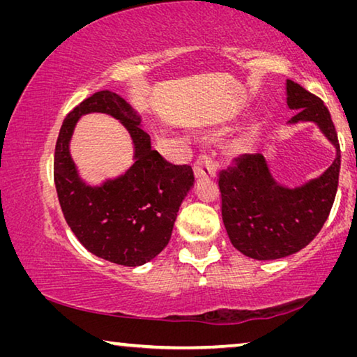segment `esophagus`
<instances>
[{"label": "esophagus", "instance_id": "1", "mask_svg": "<svg viewBox=\"0 0 357 357\" xmlns=\"http://www.w3.org/2000/svg\"><path fill=\"white\" fill-rule=\"evenodd\" d=\"M217 172V162L211 155L202 154L198 155V159L193 164V173H195L197 179H204V178H213L215 176Z\"/></svg>", "mask_w": 357, "mask_h": 357}]
</instances>
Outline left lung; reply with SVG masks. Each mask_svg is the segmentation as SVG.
Listing matches in <instances>:
<instances>
[{"label": "left lung", "mask_w": 357, "mask_h": 357, "mask_svg": "<svg viewBox=\"0 0 357 357\" xmlns=\"http://www.w3.org/2000/svg\"><path fill=\"white\" fill-rule=\"evenodd\" d=\"M287 104L298 110L289 123L313 121L334 143L337 157L323 176L298 189L271 178L261 154H244L219 174L222 219L228 238L253 259H277L299 252L321 231L335 200L340 144L324 102L299 83L287 82Z\"/></svg>", "instance_id": "obj_1"}]
</instances>
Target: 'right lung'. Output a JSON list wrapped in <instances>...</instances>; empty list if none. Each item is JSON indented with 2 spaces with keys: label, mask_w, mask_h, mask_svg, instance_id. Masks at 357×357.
<instances>
[{
  "label": "right lung",
  "mask_w": 357,
  "mask_h": 357,
  "mask_svg": "<svg viewBox=\"0 0 357 357\" xmlns=\"http://www.w3.org/2000/svg\"><path fill=\"white\" fill-rule=\"evenodd\" d=\"M112 114L126 127L136 144V164L118 180L100 188L84 186L76 176L68 140L82 114ZM53 178L59 206L72 233L96 257L121 266H142L170 243L174 220L195 183L189 165H174L151 149L140 116L112 91H98L80 102L59 130Z\"/></svg>",
  "instance_id": "add662e5"
}]
</instances>
